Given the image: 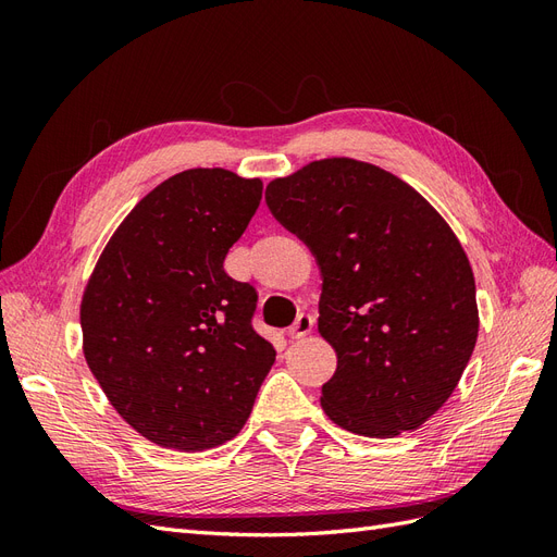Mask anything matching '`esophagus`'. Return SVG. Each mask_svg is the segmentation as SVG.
Here are the masks:
<instances>
[{
  "label": "esophagus",
  "instance_id": "34e87169",
  "mask_svg": "<svg viewBox=\"0 0 557 557\" xmlns=\"http://www.w3.org/2000/svg\"><path fill=\"white\" fill-rule=\"evenodd\" d=\"M313 323H315V318L311 313H299L295 323L288 327V336H293V339L307 336L313 330Z\"/></svg>",
  "mask_w": 557,
  "mask_h": 557
}]
</instances>
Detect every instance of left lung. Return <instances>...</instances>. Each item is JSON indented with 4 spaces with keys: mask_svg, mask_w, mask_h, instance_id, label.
Masks as SVG:
<instances>
[{
    "mask_svg": "<svg viewBox=\"0 0 557 557\" xmlns=\"http://www.w3.org/2000/svg\"><path fill=\"white\" fill-rule=\"evenodd\" d=\"M276 221L323 276L318 332L336 352L323 385L336 425L374 440L444 407L479 336L469 260L411 185L376 164L327 158L267 185Z\"/></svg>",
    "mask_w": 557,
    "mask_h": 557,
    "instance_id": "8db88e82",
    "label": "left lung"
}]
</instances>
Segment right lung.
I'll return each instance as SVG.
<instances>
[{
    "mask_svg": "<svg viewBox=\"0 0 557 557\" xmlns=\"http://www.w3.org/2000/svg\"><path fill=\"white\" fill-rule=\"evenodd\" d=\"M262 199L260 178L188 170L115 230L81 301L92 376L148 442L215 448L250 416L276 350L252 330L258 293L225 272Z\"/></svg>",
    "mask_w": 557,
    "mask_h": 557,
    "instance_id": "1",
    "label": "right lung"
}]
</instances>
